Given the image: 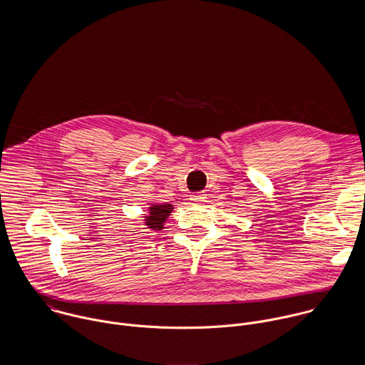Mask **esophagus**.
<instances>
[{"label": "esophagus", "instance_id": "esophagus-1", "mask_svg": "<svg viewBox=\"0 0 365 365\" xmlns=\"http://www.w3.org/2000/svg\"><path fill=\"white\" fill-rule=\"evenodd\" d=\"M205 198H207V194H204V192H195L194 195H191V200L194 202H202Z\"/></svg>", "mask_w": 365, "mask_h": 365}]
</instances>
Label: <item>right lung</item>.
Masks as SVG:
<instances>
[{"instance_id":"1","label":"right lung","mask_w":365,"mask_h":365,"mask_svg":"<svg viewBox=\"0 0 365 365\" xmlns=\"http://www.w3.org/2000/svg\"><path fill=\"white\" fill-rule=\"evenodd\" d=\"M173 209L171 204H153L149 208V215L145 216V225L153 230L164 229V223Z\"/></svg>"}]
</instances>
